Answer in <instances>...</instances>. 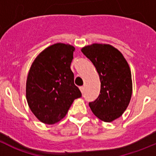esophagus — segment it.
<instances>
[{
  "instance_id": "1",
  "label": "esophagus",
  "mask_w": 156,
  "mask_h": 156,
  "mask_svg": "<svg viewBox=\"0 0 156 156\" xmlns=\"http://www.w3.org/2000/svg\"><path fill=\"white\" fill-rule=\"evenodd\" d=\"M80 90L81 93H84V92H85V87H83H83H80Z\"/></svg>"
}]
</instances>
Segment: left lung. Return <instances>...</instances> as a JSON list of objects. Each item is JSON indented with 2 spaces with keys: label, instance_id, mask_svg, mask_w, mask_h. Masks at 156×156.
<instances>
[{
  "label": "left lung",
  "instance_id": "obj_1",
  "mask_svg": "<svg viewBox=\"0 0 156 156\" xmlns=\"http://www.w3.org/2000/svg\"><path fill=\"white\" fill-rule=\"evenodd\" d=\"M81 51L93 63L101 83L100 94L89 106L102 121H113L122 115L131 99L133 83L128 63L117 49L107 44H92Z\"/></svg>",
  "mask_w": 156,
  "mask_h": 156
}]
</instances>
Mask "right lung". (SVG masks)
<instances>
[{
	"label": "right lung",
	"mask_w": 156,
	"mask_h": 156,
	"mask_svg": "<svg viewBox=\"0 0 156 156\" xmlns=\"http://www.w3.org/2000/svg\"><path fill=\"white\" fill-rule=\"evenodd\" d=\"M74 50L69 44H53L38 55L30 69L27 100L33 113L44 123L61 120L74 99L82 96L70 69Z\"/></svg>",
	"instance_id": "add662e5"
}]
</instances>
